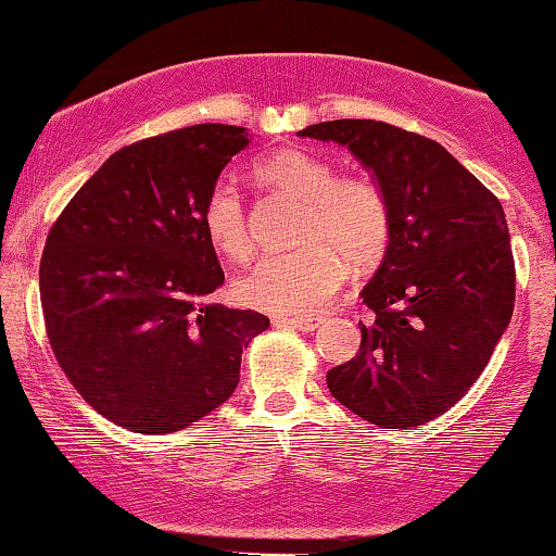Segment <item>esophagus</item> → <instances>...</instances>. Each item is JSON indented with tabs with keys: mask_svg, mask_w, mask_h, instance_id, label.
Returning a JSON list of instances; mask_svg holds the SVG:
<instances>
[{
	"mask_svg": "<svg viewBox=\"0 0 556 556\" xmlns=\"http://www.w3.org/2000/svg\"><path fill=\"white\" fill-rule=\"evenodd\" d=\"M278 327H291L299 332H314L319 327V317H276Z\"/></svg>",
	"mask_w": 556,
	"mask_h": 556,
	"instance_id": "esophagus-1",
	"label": "esophagus"
}]
</instances>
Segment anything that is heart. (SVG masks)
Wrapping results in <instances>:
<instances>
[{
	"label": "heart",
	"mask_w": 556,
	"mask_h": 556,
	"mask_svg": "<svg viewBox=\"0 0 556 556\" xmlns=\"http://www.w3.org/2000/svg\"><path fill=\"white\" fill-rule=\"evenodd\" d=\"M260 185L301 203L291 252L265 255L235 280V296L252 309L309 314L338 291L344 260L363 270L381 260L389 242V208L381 190L363 177H334L332 167L301 149H278L252 164ZM201 224L211 247L231 260L252 252L242 195L231 182H216L205 195Z\"/></svg>",
	"instance_id": "heart-1"
}]
</instances>
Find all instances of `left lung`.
I'll return each instance as SVG.
<instances>
[{
	"label": "left lung",
	"mask_w": 556,
	"mask_h": 556,
	"mask_svg": "<svg viewBox=\"0 0 556 556\" xmlns=\"http://www.w3.org/2000/svg\"><path fill=\"white\" fill-rule=\"evenodd\" d=\"M299 136L351 149L389 208L387 255L361 291L374 321L327 387L379 428L435 420L510 325L516 263L503 205L441 143L389 123L327 121Z\"/></svg>",
	"instance_id": "1"
}]
</instances>
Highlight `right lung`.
Listing matches in <instances>:
<instances>
[{"instance_id": "1", "label": "right lung", "mask_w": 556, "mask_h": 556, "mask_svg": "<svg viewBox=\"0 0 556 556\" xmlns=\"http://www.w3.org/2000/svg\"><path fill=\"white\" fill-rule=\"evenodd\" d=\"M247 143V128L201 123L123 147L48 231L40 304L53 355L121 428L175 433L214 413L270 327L211 301L224 270L201 211Z\"/></svg>"}]
</instances>
